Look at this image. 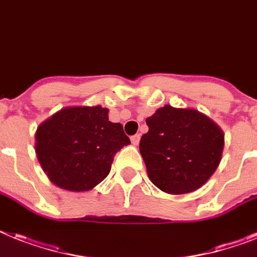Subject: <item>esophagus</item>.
I'll return each instance as SVG.
<instances>
[{
  "label": "esophagus",
  "instance_id": "34e87169",
  "mask_svg": "<svg viewBox=\"0 0 257 257\" xmlns=\"http://www.w3.org/2000/svg\"><path fill=\"white\" fill-rule=\"evenodd\" d=\"M140 139H141V136H140V135H135V136H132V137H131V141H132V144L135 145V147H137V145H139Z\"/></svg>",
  "mask_w": 257,
  "mask_h": 257
}]
</instances>
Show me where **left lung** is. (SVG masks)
<instances>
[{"label":"left lung","mask_w":257,"mask_h":257,"mask_svg":"<svg viewBox=\"0 0 257 257\" xmlns=\"http://www.w3.org/2000/svg\"><path fill=\"white\" fill-rule=\"evenodd\" d=\"M140 153L153 185L168 194L195 191L218 169L224 135L218 124L195 109L165 105L147 118Z\"/></svg>","instance_id":"left-lung-1"}]
</instances>
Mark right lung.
I'll return each mask as SVG.
<instances>
[{
  "instance_id": "add662e5",
  "label": "right lung",
  "mask_w": 257,
  "mask_h": 257,
  "mask_svg": "<svg viewBox=\"0 0 257 257\" xmlns=\"http://www.w3.org/2000/svg\"><path fill=\"white\" fill-rule=\"evenodd\" d=\"M131 140L107 108L67 107L42 122L35 132V153L54 185L88 191L109 174L113 156Z\"/></svg>"
}]
</instances>
